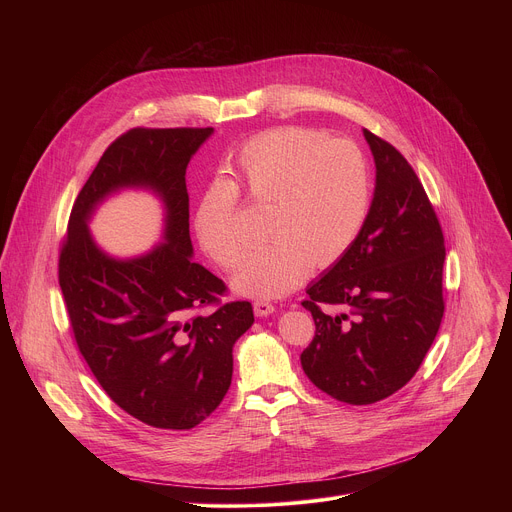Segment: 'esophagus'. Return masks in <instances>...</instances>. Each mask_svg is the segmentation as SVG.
Listing matches in <instances>:
<instances>
[{
    "label": "esophagus",
    "instance_id": "esophagus-1",
    "mask_svg": "<svg viewBox=\"0 0 512 512\" xmlns=\"http://www.w3.org/2000/svg\"><path fill=\"white\" fill-rule=\"evenodd\" d=\"M253 310H255V316L263 318V316H269V314H273V312H275V306H273L271 302H267V300H255V304H253Z\"/></svg>",
    "mask_w": 512,
    "mask_h": 512
}]
</instances>
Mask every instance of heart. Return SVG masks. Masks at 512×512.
Wrapping results in <instances>:
<instances>
[{
  "label": "heart",
  "mask_w": 512,
  "mask_h": 512,
  "mask_svg": "<svg viewBox=\"0 0 512 512\" xmlns=\"http://www.w3.org/2000/svg\"><path fill=\"white\" fill-rule=\"evenodd\" d=\"M249 198L269 206L273 241L253 251L233 277L239 294L279 298L298 287L314 263H336L356 241L373 204L371 164L354 141L304 127H281L247 141L237 158ZM239 186L212 182L198 200L200 247L227 269L247 249L239 227Z\"/></svg>",
  "instance_id": "b5f03b06"
}]
</instances>
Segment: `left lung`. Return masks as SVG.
Segmentation results:
<instances>
[{
	"mask_svg": "<svg viewBox=\"0 0 512 512\" xmlns=\"http://www.w3.org/2000/svg\"><path fill=\"white\" fill-rule=\"evenodd\" d=\"M377 182L367 223L352 247L302 302L316 334L302 352L308 379L330 397L377 403L417 373L444 318V233L409 162L369 129ZM322 303L347 312L326 315Z\"/></svg>",
	"mask_w": 512,
	"mask_h": 512,
	"instance_id": "left-lung-1",
	"label": "left lung"
}]
</instances>
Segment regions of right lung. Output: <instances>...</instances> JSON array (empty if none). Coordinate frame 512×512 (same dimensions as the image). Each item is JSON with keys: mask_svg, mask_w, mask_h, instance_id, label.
Here are the masks:
<instances>
[{"mask_svg": "<svg viewBox=\"0 0 512 512\" xmlns=\"http://www.w3.org/2000/svg\"><path fill=\"white\" fill-rule=\"evenodd\" d=\"M212 131L135 127L117 137L72 206L58 259L91 373L123 411L160 429H190L221 405L233 346L255 322L249 302L221 304L223 279L192 261L186 168ZM123 187L150 189L167 208L165 243L131 260L107 256L88 233L94 208Z\"/></svg>", "mask_w": 512, "mask_h": 512, "instance_id": "obj_1", "label": "right lung"}]
</instances>
